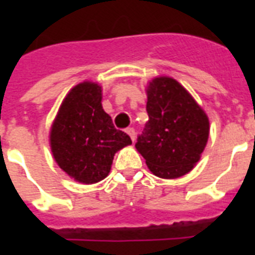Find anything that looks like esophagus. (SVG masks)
Listing matches in <instances>:
<instances>
[{"label": "esophagus", "mask_w": 255, "mask_h": 255, "mask_svg": "<svg viewBox=\"0 0 255 255\" xmlns=\"http://www.w3.org/2000/svg\"><path fill=\"white\" fill-rule=\"evenodd\" d=\"M126 132H127L128 135H129V137H131L132 141H135V139H136L135 129H133V128H127V129H126Z\"/></svg>", "instance_id": "1"}]
</instances>
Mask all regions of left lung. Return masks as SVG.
Instances as JSON below:
<instances>
[{"mask_svg": "<svg viewBox=\"0 0 255 255\" xmlns=\"http://www.w3.org/2000/svg\"><path fill=\"white\" fill-rule=\"evenodd\" d=\"M148 120L135 147L152 173L177 178L193 169L209 137V119L193 96L173 78L147 86Z\"/></svg>", "mask_w": 255, "mask_h": 255, "instance_id": "8db88e82", "label": "left lung"}]
</instances>
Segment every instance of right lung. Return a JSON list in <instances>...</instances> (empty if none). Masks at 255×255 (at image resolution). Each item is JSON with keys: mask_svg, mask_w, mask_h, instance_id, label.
Segmentation results:
<instances>
[{"mask_svg": "<svg viewBox=\"0 0 255 255\" xmlns=\"http://www.w3.org/2000/svg\"><path fill=\"white\" fill-rule=\"evenodd\" d=\"M132 144L114 127L102 107V87L83 82L70 90L50 131V147L57 164L70 177L95 184L108 176L114 156Z\"/></svg>", "mask_w": 255, "mask_h": 255, "instance_id": "1", "label": "right lung"}]
</instances>
